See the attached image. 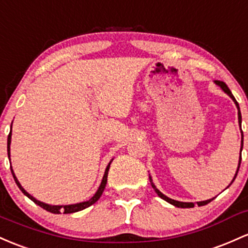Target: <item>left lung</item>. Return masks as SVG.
Instances as JSON below:
<instances>
[{
  "mask_svg": "<svg viewBox=\"0 0 248 248\" xmlns=\"http://www.w3.org/2000/svg\"><path fill=\"white\" fill-rule=\"evenodd\" d=\"M216 83H217V84H219V86L221 87V88H222V91H224L225 93H227L228 95H230V96L232 97V100H233V101L235 102L236 107H238V109H239V111H238V116H239V124H241V113H240V108H239V105H238V102H236V100L234 99V96H233V94L231 93V91H230V88H228V87H227V84H226L225 82H222V81H216ZM240 127H241V124H240ZM241 133H243V132H241ZM241 149H243V141H241ZM240 164H241V153H240V159H239V166H238V170H236V173H235V176H234V179L236 178V174H238V170H239V167H240ZM234 179H233L232 182L234 181ZM149 180H151V182H152V179H151V178H149ZM232 182H231V184H232ZM152 187H153V188L155 189V192L157 193V195H159V197L161 198V199L166 200V201H167V202L172 203V205L176 206V207H180V208H190V207H194V203H193V202H181V201H176V200H173V199H170V198H167V197H166V195L162 194V193L160 192V190L157 189L156 187L154 186V184H153V182H152ZM213 199H214V198H213ZM213 199H209V200H206V201H200V202H198V205H199V206L207 205V203L211 202V201L213 200Z\"/></svg>",
  "mask_w": 248,
  "mask_h": 248,
  "instance_id": "obj_1",
  "label": "left lung"
}]
</instances>
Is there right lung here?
Segmentation results:
<instances>
[{
    "label": "right lung",
    "instance_id": "1",
    "mask_svg": "<svg viewBox=\"0 0 248 248\" xmlns=\"http://www.w3.org/2000/svg\"><path fill=\"white\" fill-rule=\"evenodd\" d=\"M10 141H12V133H9V135H8V156L10 157ZM110 164L111 161L108 164L107 168H106V172H105V175H103V179H102V182L101 185H100L99 189H97V192L95 193L94 197L92 198V199H89L88 201H84V202H80V203H75V205H67V206H51V205H47V203L45 202H41V201L36 200L35 198H32L29 193H27L26 190L23 189V187L21 186V184L18 182L17 179H16L15 174L13 172V168L10 167V170H12V174L14 176V180H15L16 185L18 186V188L22 190V193L24 195H27V197L29 198V199L34 201L36 205H39L40 207H42L43 209H46V211L50 212V213H54V214H60L62 212L63 214H69V213H75V212H78V211H82V209L89 207V206H92L93 203L96 202L97 200L100 199V197L102 195L103 190H105V187H106V184H107V176H108V170H109V167H110Z\"/></svg>",
    "mask_w": 248,
    "mask_h": 248
}]
</instances>
